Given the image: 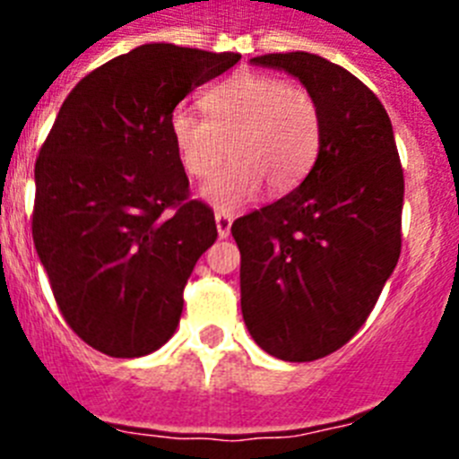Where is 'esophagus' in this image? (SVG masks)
Returning a JSON list of instances; mask_svg holds the SVG:
<instances>
[{
  "instance_id": "obj_1",
  "label": "esophagus",
  "mask_w": 459,
  "mask_h": 459,
  "mask_svg": "<svg viewBox=\"0 0 459 459\" xmlns=\"http://www.w3.org/2000/svg\"><path fill=\"white\" fill-rule=\"evenodd\" d=\"M232 221H234V218L230 216V213H225V211H218V213H216L218 237H221V238L230 237V230H232Z\"/></svg>"
}]
</instances>
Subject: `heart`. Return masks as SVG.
<instances>
[{
	"instance_id": "heart-1",
	"label": "heart",
	"mask_w": 459,
	"mask_h": 459,
	"mask_svg": "<svg viewBox=\"0 0 459 459\" xmlns=\"http://www.w3.org/2000/svg\"><path fill=\"white\" fill-rule=\"evenodd\" d=\"M202 105L209 119L190 108L174 109L169 135L181 168L195 179L209 177L232 152V163L200 190L218 211H237L264 181L275 193L296 188L317 160L322 115L303 87L246 71L209 89Z\"/></svg>"
}]
</instances>
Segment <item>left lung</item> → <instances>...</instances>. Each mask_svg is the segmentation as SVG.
Returning <instances> with one entry per match:
<instances>
[{"label": "left lung", "mask_w": 459, "mask_h": 459, "mask_svg": "<svg viewBox=\"0 0 459 459\" xmlns=\"http://www.w3.org/2000/svg\"><path fill=\"white\" fill-rule=\"evenodd\" d=\"M250 62L294 75L322 115L301 186L232 225L243 322L266 354L306 363L354 338L395 269L403 165L386 109L350 71L310 52Z\"/></svg>", "instance_id": "left-lung-1"}]
</instances>
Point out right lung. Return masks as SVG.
<instances>
[{
  "label": "right lung",
  "mask_w": 459,
  "mask_h": 459,
  "mask_svg": "<svg viewBox=\"0 0 459 459\" xmlns=\"http://www.w3.org/2000/svg\"><path fill=\"white\" fill-rule=\"evenodd\" d=\"M238 59L147 43L64 100L36 160L31 234L64 319L93 350L137 359L179 326L184 287L218 230L188 200L169 117Z\"/></svg>",
  "instance_id": "right-lung-1"
}]
</instances>
